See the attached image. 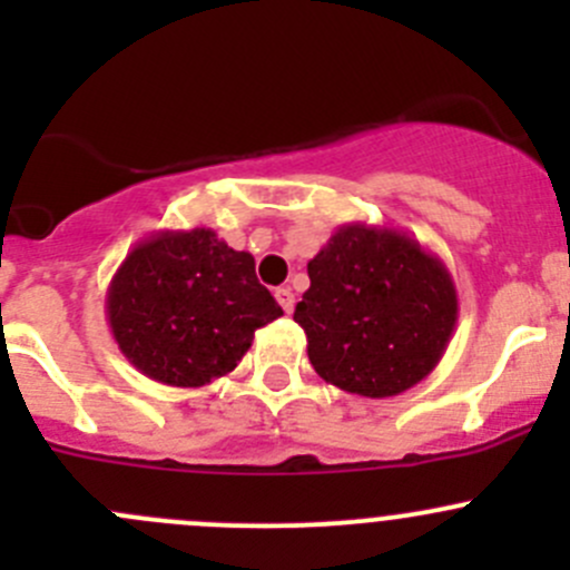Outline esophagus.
Wrapping results in <instances>:
<instances>
[{
  "mask_svg": "<svg viewBox=\"0 0 570 570\" xmlns=\"http://www.w3.org/2000/svg\"><path fill=\"white\" fill-rule=\"evenodd\" d=\"M275 301L281 303V308H284L286 314H292V308H295V292H292L289 286H278V289H275Z\"/></svg>",
  "mask_w": 570,
  "mask_h": 570,
  "instance_id": "esophagus-1",
  "label": "esophagus"
}]
</instances>
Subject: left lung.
Instances as JSON below:
<instances>
[{
  "instance_id": "1",
  "label": "left lung",
  "mask_w": 570,
  "mask_h": 570,
  "mask_svg": "<svg viewBox=\"0 0 570 570\" xmlns=\"http://www.w3.org/2000/svg\"><path fill=\"white\" fill-rule=\"evenodd\" d=\"M308 278L295 322L322 381L381 400L407 392L439 366L458 322L455 281L405 232L338 226L308 262Z\"/></svg>"
}]
</instances>
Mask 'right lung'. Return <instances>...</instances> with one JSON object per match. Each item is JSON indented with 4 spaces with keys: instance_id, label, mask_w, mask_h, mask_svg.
<instances>
[{
    "instance_id": "obj_1",
    "label": "right lung",
    "mask_w": 570,
    "mask_h": 570,
    "mask_svg": "<svg viewBox=\"0 0 570 570\" xmlns=\"http://www.w3.org/2000/svg\"><path fill=\"white\" fill-rule=\"evenodd\" d=\"M281 314L250 253L228 248L212 228L151 234L126 253L107 286V322L120 353L176 389L234 372L253 333Z\"/></svg>"
}]
</instances>
